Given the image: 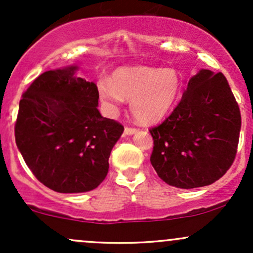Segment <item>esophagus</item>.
Returning a JSON list of instances; mask_svg holds the SVG:
<instances>
[{
	"label": "esophagus",
	"instance_id": "esophagus-1",
	"mask_svg": "<svg viewBox=\"0 0 253 253\" xmlns=\"http://www.w3.org/2000/svg\"><path fill=\"white\" fill-rule=\"evenodd\" d=\"M138 132V129L136 128H130V127H125V134L127 135H132L134 134V133Z\"/></svg>",
	"mask_w": 253,
	"mask_h": 253
}]
</instances>
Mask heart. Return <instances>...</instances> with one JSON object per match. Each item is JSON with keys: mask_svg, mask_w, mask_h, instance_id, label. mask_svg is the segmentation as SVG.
<instances>
[{"mask_svg": "<svg viewBox=\"0 0 253 253\" xmlns=\"http://www.w3.org/2000/svg\"><path fill=\"white\" fill-rule=\"evenodd\" d=\"M181 90V77L173 69L138 66L119 69L110 81L98 83V96L110 113L125 100L139 123L153 124L167 115Z\"/></svg>", "mask_w": 253, "mask_h": 253, "instance_id": "1", "label": "heart"}]
</instances>
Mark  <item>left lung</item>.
Returning <instances> with one entry per match:
<instances>
[{
	"mask_svg": "<svg viewBox=\"0 0 253 253\" xmlns=\"http://www.w3.org/2000/svg\"><path fill=\"white\" fill-rule=\"evenodd\" d=\"M242 117L221 72L202 69L153 138L151 164L165 183L182 189L205 187L226 173L236 158Z\"/></svg>",
	"mask_w": 253,
	"mask_h": 253,
	"instance_id": "left-lung-1",
	"label": "left lung"
}]
</instances>
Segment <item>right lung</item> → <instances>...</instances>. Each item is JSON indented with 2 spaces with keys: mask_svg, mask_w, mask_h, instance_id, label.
Masks as SVG:
<instances>
[{
  "mask_svg": "<svg viewBox=\"0 0 253 253\" xmlns=\"http://www.w3.org/2000/svg\"><path fill=\"white\" fill-rule=\"evenodd\" d=\"M77 70L71 65L37 77L22 95L15 124L16 146L33 175L65 194L102 183L124 132L100 114L96 84L77 77Z\"/></svg>",
  "mask_w": 253,
  "mask_h": 253,
  "instance_id": "right-lung-1",
  "label": "right lung"
}]
</instances>
